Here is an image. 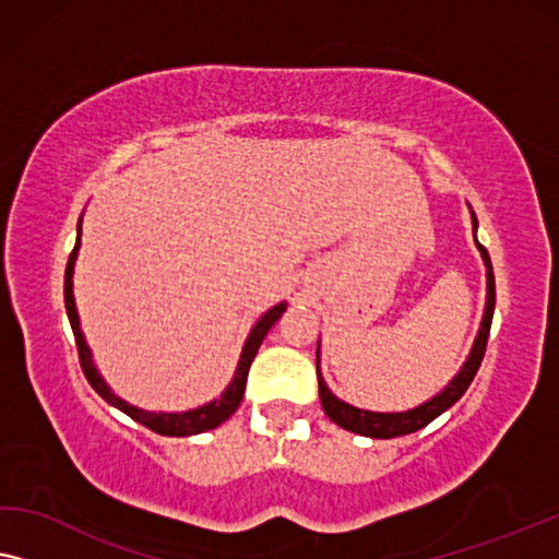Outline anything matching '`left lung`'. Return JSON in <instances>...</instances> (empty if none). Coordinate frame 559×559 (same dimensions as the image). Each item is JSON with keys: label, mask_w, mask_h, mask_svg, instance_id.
<instances>
[{"label": "left lung", "mask_w": 559, "mask_h": 559, "mask_svg": "<svg viewBox=\"0 0 559 559\" xmlns=\"http://www.w3.org/2000/svg\"><path fill=\"white\" fill-rule=\"evenodd\" d=\"M471 210V204H468ZM471 225H474V242L481 253V261L486 265V306H484V317L481 324H478L476 340L471 344V352L466 361H463L459 372L451 377V382L445 384L443 390L433 395L426 403H420L418 407H411V411L403 413H374V411H365V407L349 405L344 403L342 397H336L329 384L321 377V367H319V349L321 342L317 347V374H319V397H321V407L329 415V420H334L336 426L349 430V433L357 436H367V438H397V436H407L415 433V430L426 428L430 420H436L440 413H445L448 407L455 405L461 400L463 392L468 390L471 380H474L478 367H481L484 352H486V342H489V329H491V317H493V304H497V286H493V271H491V258L486 253V248L476 240V230H478V219L471 210Z\"/></svg>", "instance_id": "left-lung-1"}]
</instances>
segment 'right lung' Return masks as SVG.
<instances>
[{
  "label": "right lung",
  "mask_w": 559,
  "mask_h": 559,
  "mask_svg": "<svg viewBox=\"0 0 559 559\" xmlns=\"http://www.w3.org/2000/svg\"><path fill=\"white\" fill-rule=\"evenodd\" d=\"M81 223H83V215L78 219V238H75V248L73 253L68 258V269H66V311H68V319H70V326H73V334H75V344H78V355H81V367L85 377H88L91 388L98 392L100 397L106 400L108 405L119 407L121 413L129 415L141 426H146L148 430H154V433L159 436H175V438H182V436H198L204 433V430H212L217 426H223V423L230 418V415L238 411V405L242 403V395H246V380H248V369H250V361L258 355V347H261L265 334L271 332V326L276 324L281 319V313L286 311V301H281L276 306H271L269 311L263 313L261 319L255 321L253 329H250L246 344H242V352H240V359H238V367H235V374L227 388L223 390V395L210 400V403H204L200 407H192V411H182V413H156V411H144V407H136L131 403H126L123 397L116 395V392L108 388V382L100 377L96 361H93V352L88 347V342H85V334L81 329V317H78V309H75V296H73V273H75V261H78V250H81Z\"/></svg>",
  "instance_id": "add662e5"
}]
</instances>
